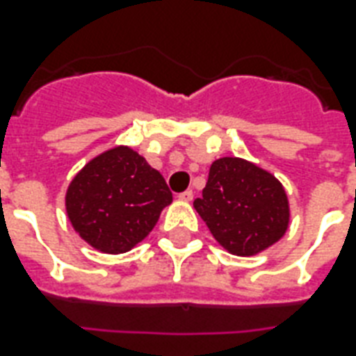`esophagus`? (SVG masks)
I'll use <instances>...</instances> for the list:
<instances>
[{
    "mask_svg": "<svg viewBox=\"0 0 356 356\" xmlns=\"http://www.w3.org/2000/svg\"><path fill=\"white\" fill-rule=\"evenodd\" d=\"M179 200L188 203V201L194 200V192H192V190H186V192H183V194H179Z\"/></svg>",
    "mask_w": 356,
    "mask_h": 356,
    "instance_id": "34e87169",
    "label": "esophagus"
}]
</instances>
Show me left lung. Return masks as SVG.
<instances>
[{"instance_id": "1", "label": "left lung", "mask_w": 356, "mask_h": 356, "mask_svg": "<svg viewBox=\"0 0 356 356\" xmlns=\"http://www.w3.org/2000/svg\"><path fill=\"white\" fill-rule=\"evenodd\" d=\"M194 209L231 254L253 257L279 242L290 225L281 181L253 162L223 156L212 162L203 197Z\"/></svg>"}]
</instances>
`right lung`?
Instances as JSON below:
<instances>
[{
	"label": "right lung",
	"instance_id": "add662e5",
	"mask_svg": "<svg viewBox=\"0 0 356 356\" xmlns=\"http://www.w3.org/2000/svg\"><path fill=\"white\" fill-rule=\"evenodd\" d=\"M170 203L164 177L127 145L94 156L66 190V214L75 233L108 254L142 242Z\"/></svg>",
	"mask_w": 356,
	"mask_h": 356
}]
</instances>
